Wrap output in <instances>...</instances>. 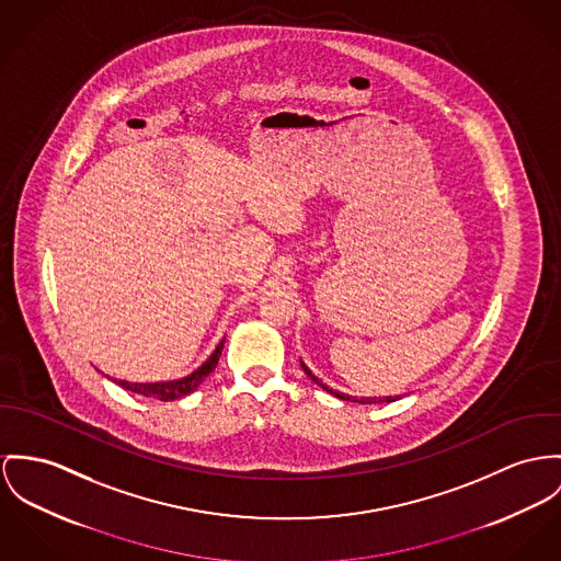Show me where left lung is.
Instances as JSON below:
<instances>
[{"mask_svg":"<svg viewBox=\"0 0 561 561\" xmlns=\"http://www.w3.org/2000/svg\"><path fill=\"white\" fill-rule=\"evenodd\" d=\"M302 371L318 385V387L324 388V390H329L331 394H335V397H340V399H344V401H350L352 397H347V394H344V392H337V390H333V388L327 387V385H322L309 369H307V365L305 363H301ZM394 399H399V397H360V399H352V401H358V403H390V401H394Z\"/></svg>","mask_w":561,"mask_h":561,"instance_id":"left-lung-1","label":"left lung"}]
</instances>
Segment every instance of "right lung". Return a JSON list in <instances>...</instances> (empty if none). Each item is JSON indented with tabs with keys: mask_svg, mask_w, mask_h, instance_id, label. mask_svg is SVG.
I'll use <instances>...</instances> for the list:
<instances>
[{
	"mask_svg": "<svg viewBox=\"0 0 561 561\" xmlns=\"http://www.w3.org/2000/svg\"><path fill=\"white\" fill-rule=\"evenodd\" d=\"M226 337L219 342L216 347V352L205 360V365H201L194 374H190L187 378H181V380H173V382H145V385H138V382H124L119 380L117 385L131 390L136 394H142V397H149V399H158V401H174V399H181L185 394H190L192 390L201 387V382L216 369L217 360L221 356V347H224Z\"/></svg>",
	"mask_w": 561,
	"mask_h": 561,
	"instance_id": "1",
	"label": "right lung"
}]
</instances>
